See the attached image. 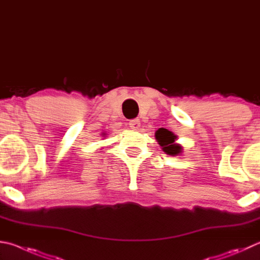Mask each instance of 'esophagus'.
I'll return each instance as SVG.
<instances>
[{"instance_id":"1","label":"esophagus","mask_w":260,"mask_h":260,"mask_svg":"<svg viewBox=\"0 0 260 260\" xmlns=\"http://www.w3.org/2000/svg\"><path fill=\"white\" fill-rule=\"evenodd\" d=\"M128 125H129V127H131L132 129H139L141 124H140V120L138 119V118H135V119H132V120H129Z\"/></svg>"}]
</instances>
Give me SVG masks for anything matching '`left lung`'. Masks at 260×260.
I'll use <instances>...</instances> for the list:
<instances>
[{
    "instance_id": "1",
    "label": "left lung",
    "mask_w": 260,
    "mask_h": 260,
    "mask_svg": "<svg viewBox=\"0 0 260 260\" xmlns=\"http://www.w3.org/2000/svg\"><path fill=\"white\" fill-rule=\"evenodd\" d=\"M155 139L159 142V145L161 146L164 152L171 155H176L179 152H182L181 145L175 144L176 135H174L171 131L166 128H159L155 132Z\"/></svg>"
}]
</instances>
